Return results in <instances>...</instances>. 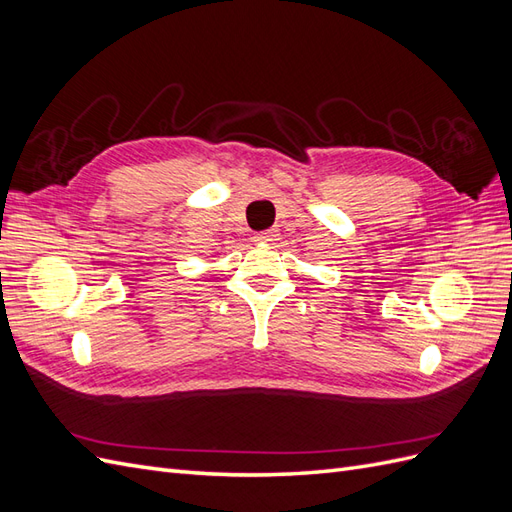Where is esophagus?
I'll return each instance as SVG.
<instances>
[{"label": "esophagus", "mask_w": 512, "mask_h": 512, "mask_svg": "<svg viewBox=\"0 0 512 512\" xmlns=\"http://www.w3.org/2000/svg\"><path fill=\"white\" fill-rule=\"evenodd\" d=\"M277 237H280V235H277L275 230H267V232H258V235L254 237V241L256 243H275Z\"/></svg>", "instance_id": "obj_1"}]
</instances>
